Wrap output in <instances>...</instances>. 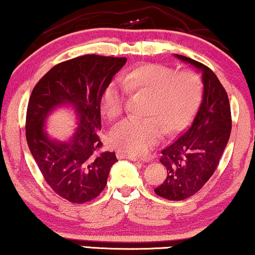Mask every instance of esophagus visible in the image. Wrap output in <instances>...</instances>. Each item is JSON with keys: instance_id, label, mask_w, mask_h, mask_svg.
<instances>
[{"instance_id": "obj_1", "label": "esophagus", "mask_w": 255, "mask_h": 255, "mask_svg": "<svg viewBox=\"0 0 255 255\" xmlns=\"http://www.w3.org/2000/svg\"><path fill=\"white\" fill-rule=\"evenodd\" d=\"M117 157L120 158V159H128V160H132V161H140L139 159H138V158L128 156V154H125V153H121V152H118Z\"/></svg>"}]
</instances>
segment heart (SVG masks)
Listing matches in <instances>:
<instances>
[{
	"label": "heart",
	"mask_w": 255,
	"mask_h": 255,
	"mask_svg": "<svg viewBox=\"0 0 255 255\" xmlns=\"http://www.w3.org/2000/svg\"><path fill=\"white\" fill-rule=\"evenodd\" d=\"M123 84L110 82L101 95V110L110 120L123 112L127 90L148 95L145 114L152 117H130L109 134L111 146L133 157H143L159 143L164 128L174 133L186 127L199 107L201 83L192 71L177 72L167 65L148 63L124 75Z\"/></svg>",
	"instance_id": "b5f03b06"
}]
</instances>
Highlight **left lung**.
<instances>
[{
    "instance_id": "left-lung-1",
    "label": "left lung",
    "mask_w": 255,
    "mask_h": 255,
    "mask_svg": "<svg viewBox=\"0 0 255 255\" xmlns=\"http://www.w3.org/2000/svg\"><path fill=\"white\" fill-rule=\"evenodd\" d=\"M174 57L201 72L203 99L190 127L161 151L160 163L167 176L154 192L168 200H184L212 177L229 143L232 120L229 96L216 74L194 59L181 55Z\"/></svg>"
}]
</instances>
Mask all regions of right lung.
Segmentation results:
<instances>
[{
	"instance_id": "add662e5",
	"label": "right lung",
	"mask_w": 255,
	"mask_h": 255,
	"mask_svg": "<svg viewBox=\"0 0 255 255\" xmlns=\"http://www.w3.org/2000/svg\"><path fill=\"white\" fill-rule=\"evenodd\" d=\"M127 58L84 55L50 69L35 85L26 109L29 150L49 186L75 204L95 199L104 190L117 161L115 152H101V95ZM58 107H71L78 128L68 141L52 140L46 120Z\"/></svg>"
}]
</instances>
